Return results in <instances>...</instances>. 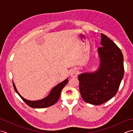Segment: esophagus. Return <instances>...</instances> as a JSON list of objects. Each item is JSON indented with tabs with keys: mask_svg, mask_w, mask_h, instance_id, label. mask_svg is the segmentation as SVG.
I'll return each mask as SVG.
<instances>
[{
	"mask_svg": "<svg viewBox=\"0 0 133 133\" xmlns=\"http://www.w3.org/2000/svg\"><path fill=\"white\" fill-rule=\"evenodd\" d=\"M70 75L71 77H75L77 75V70H75V69H72L71 70V71H70Z\"/></svg>",
	"mask_w": 133,
	"mask_h": 133,
	"instance_id": "obj_1",
	"label": "esophagus"
}]
</instances>
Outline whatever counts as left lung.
Instances as JSON below:
<instances>
[{"instance_id": "1", "label": "left lung", "mask_w": 133, "mask_h": 133, "mask_svg": "<svg viewBox=\"0 0 133 133\" xmlns=\"http://www.w3.org/2000/svg\"><path fill=\"white\" fill-rule=\"evenodd\" d=\"M101 44L102 46L98 49L99 69L78 75L82 98L94 105H100L114 97L124 75L123 56L119 48L103 34Z\"/></svg>"}]
</instances>
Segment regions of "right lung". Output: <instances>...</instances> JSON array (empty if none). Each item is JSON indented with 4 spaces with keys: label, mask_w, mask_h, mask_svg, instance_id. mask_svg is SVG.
<instances>
[{
    "label": "right lung",
    "mask_w": 133,
    "mask_h": 133,
    "mask_svg": "<svg viewBox=\"0 0 133 133\" xmlns=\"http://www.w3.org/2000/svg\"><path fill=\"white\" fill-rule=\"evenodd\" d=\"M68 78H67L66 79H65L64 81L62 82L59 83L55 87H54L51 90V91H50L49 95H48L47 97L44 98V99H42L41 100L35 101H31L27 100L26 99L22 97V96L19 94L18 91H17L14 82L12 83L14 90H15L16 92L20 96V97L22 99V100H23L28 106L31 107H32V108L40 109L45 108V107L51 106L57 102L59 97H60L61 92L62 89H63V87L66 86V84L68 83Z\"/></svg>",
    "instance_id": "add662e5"
}]
</instances>
